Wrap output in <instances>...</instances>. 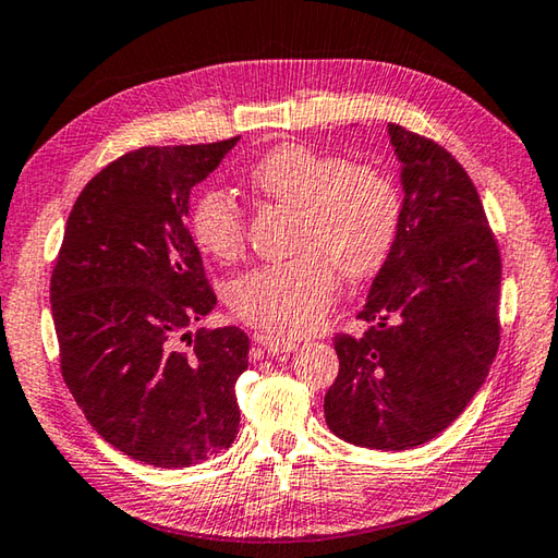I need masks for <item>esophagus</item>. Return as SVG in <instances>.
<instances>
[{"label":"esophagus","mask_w":558,"mask_h":558,"mask_svg":"<svg viewBox=\"0 0 558 558\" xmlns=\"http://www.w3.org/2000/svg\"><path fill=\"white\" fill-rule=\"evenodd\" d=\"M256 343H260V349L268 353H290L298 347V341L286 339V337H268V333H258Z\"/></svg>","instance_id":"esophagus-1"}]
</instances>
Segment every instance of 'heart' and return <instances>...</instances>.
I'll return each instance as SVG.
<instances>
[{"instance_id":"obj_1","label":"heart","mask_w":558,"mask_h":558,"mask_svg":"<svg viewBox=\"0 0 558 558\" xmlns=\"http://www.w3.org/2000/svg\"><path fill=\"white\" fill-rule=\"evenodd\" d=\"M248 187L270 205L295 209V258L263 263L231 282L229 307L239 319L280 337L312 329L337 298V270L349 280L376 276L400 231L395 182L366 163L302 144H278L246 173ZM197 246L219 260L246 248L244 211L229 195L207 190L190 215Z\"/></svg>"}]
</instances>
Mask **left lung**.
Returning a JSON list of instances; mask_svg holds the SVG:
<instances>
[{"instance_id": "obj_1", "label": "left lung", "mask_w": 558, "mask_h": 558, "mask_svg": "<svg viewBox=\"0 0 558 558\" xmlns=\"http://www.w3.org/2000/svg\"><path fill=\"white\" fill-rule=\"evenodd\" d=\"M402 160V217L359 319L337 333L324 417L343 441L404 451L465 410L500 347L498 239L469 173L437 141L388 124Z\"/></svg>"}]
</instances>
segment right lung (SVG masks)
Returning <instances> with one entry per match:
<instances>
[{"mask_svg":"<svg viewBox=\"0 0 558 558\" xmlns=\"http://www.w3.org/2000/svg\"><path fill=\"white\" fill-rule=\"evenodd\" d=\"M236 141L111 160L75 199L50 276L68 390L99 437L158 469L205 461L239 434L248 337L187 331L217 305L187 229L190 190Z\"/></svg>","mask_w":558,"mask_h":558,"instance_id":"right-lung-1","label":"right lung"}]
</instances>
